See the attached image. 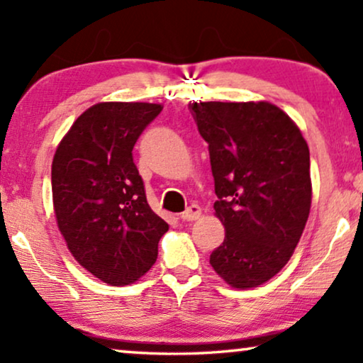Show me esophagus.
<instances>
[{
    "mask_svg": "<svg viewBox=\"0 0 363 363\" xmlns=\"http://www.w3.org/2000/svg\"><path fill=\"white\" fill-rule=\"evenodd\" d=\"M200 216H201V208L198 206V205H191V206H188L186 210L182 213L180 218H182L183 221H195Z\"/></svg>",
    "mask_w": 363,
    "mask_h": 363,
    "instance_id": "34e87169",
    "label": "esophagus"
}]
</instances>
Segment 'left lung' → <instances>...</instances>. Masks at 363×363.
Returning a JSON list of instances; mask_svg holds the SVG:
<instances>
[{
  "label": "left lung",
  "mask_w": 363,
  "mask_h": 363,
  "mask_svg": "<svg viewBox=\"0 0 363 363\" xmlns=\"http://www.w3.org/2000/svg\"><path fill=\"white\" fill-rule=\"evenodd\" d=\"M215 178L225 241L210 264L228 284L250 289L291 259L311 211L309 147L269 102H193Z\"/></svg>",
  "instance_id": "1"
}]
</instances>
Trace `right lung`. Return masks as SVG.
<instances>
[{
  "label": "right lung",
  "instance_id": "1",
  "mask_svg": "<svg viewBox=\"0 0 363 363\" xmlns=\"http://www.w3.org/2000/svg\"><path fill=\"white\" fill-rule=\"evenodd\" d=\"M160 104L101 102L69 128L52 160L57 226L82 267L127 286L155 264L168 225L152 211L132 150Z\"/></svg>",
  "mask_w": 363,
  "mask_h": 363
}]
</instances>
